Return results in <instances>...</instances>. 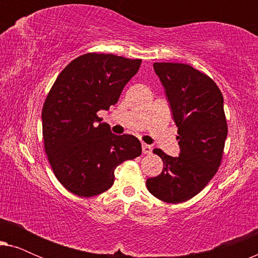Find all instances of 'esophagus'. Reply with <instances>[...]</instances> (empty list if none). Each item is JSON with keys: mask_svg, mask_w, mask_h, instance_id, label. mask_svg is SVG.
Wrapping results in <instances>:
<instances>
[{"mask_svg": "<svg viewBox=\"0 0 258 258\" xmlns=\"http://www.w3.org/2000/svg\"><path fill=\"white\" fill-rule=\"evenodd\" d=\"M151 150H153V148H151V147L149 146V144H146V143L142 144V151H143V154H150Z\"/></svg>", "mask_w": 258, "mask_h": 258, "instance_id": "esophagus-1", "label": "esophagus"}]
</instances>
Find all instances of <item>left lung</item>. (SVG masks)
Listing matches in <instances>:
<instances>
[{
  "label": "left lung",
  "mask_w": 258,
  "mask_h": 258,
  "mask_svg": "<svg viewBox=\"0 0 258 258\" xmlns=\"http://www.w3.org/2000/svg\"><path fill=\"white\" fill-rule=\"evenodd\" d=\"M177 125L179 155L154 149L163 170L147 179V188L167 203L185 202L216 174L228 135L223 95L206 74L183 63H154Z\"/></svg>",
  "instance_id": "obj_1"
}]
</instances>
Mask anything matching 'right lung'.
Listing matches in <instances>:
<instances>
[{
    "instance_id": "add662e5",
    "label": "right lung",
    "mask_w": 258,
    "mask_h": 258,
    "mask_svg": "<svg viewBox=\"0 0 258 258\" xmlns=\"http://www.w3.org/2000/svg\"><path fill=\"white\" fill-rule=\"evenodd\" d=\"M142 59L89 54L73 59L56 79L42 109L44 149L52 171L70 192L91 197L107 191L115 169L142 153L133 135H115L97 111L117 103Z\"/></svg>"
}]
</instances>
